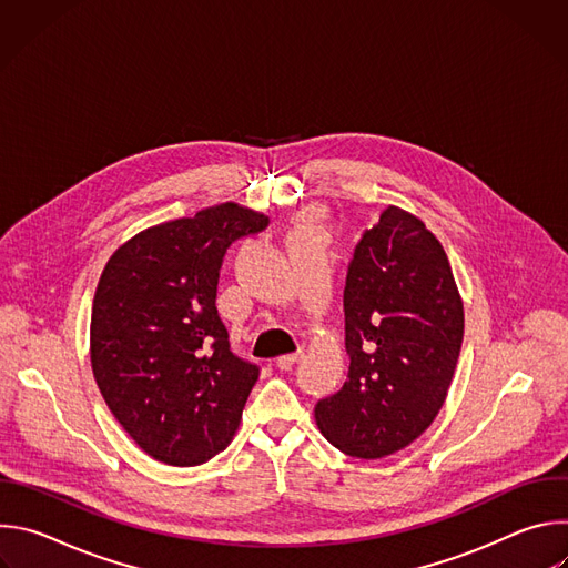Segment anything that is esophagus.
I'll return each instance as SVG.
<instances>
[{
	"label": "esophagus",
	"mask_w": 568,
	"mask_h": 568,
	"mask_svg": "<svg viewBox=\"0 0 568 568\" xmlns=\"http://www.w3.org/2000/svg\"><path fill=\"white\" fill-rule=\"evenodd\" d=\"M303 359V353H292V355H281L278 359H276V366L281 368V371H290L294 364H298Z\"/></svg>",
	"instance_id": "obj_1"
}]
</instances>
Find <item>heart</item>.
Masks as SVG:
<instances>
[{
  "mask_svg": "<svg viewBox=\"0 0 568 568\" xmlns=\"http://www.w3.org/2000/svg\"><path fill=\"white\" fill-rule=\"evenodd\" d=\"M305 220H310V215H305Z\"/></svg>",
  "mask_w": 568,
  "mask_h": 568,
  "instance_id": "1",
  "label": "heart"
}]
</instances>
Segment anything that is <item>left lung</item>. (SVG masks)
Segmentation results:
<instances>
[{
	"mask_svg": "<svg viewBox=\"0 0 568 568\" xmlns=\"http://www.w3.org/2000/svg\"><path fill=\"white\" fill-rule=\"evenodd\" d=\"M348 379L314 420L337 449L384 458L427 432L456 371L465 312L427 224L388 206L357 242L344 290Z\"/></svg>",
	"mask_w": 568,
	"mask_h": 568,
	"instance_id": "obj_1",
	"label": "left lung"
}]
</instances>
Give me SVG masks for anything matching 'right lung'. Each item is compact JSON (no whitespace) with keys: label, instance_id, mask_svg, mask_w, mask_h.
Wrapping results in <instances>:
<instances>
[{"label":"right lung","instance_id":"1","mask_svg":"<svg viewBox=\"0 0 568 568\" xmlns=\"http://www.w3.org/2000/svg\"><path fill=\"white\" fill-rule=\"evenodd\" d=\"M267 215L222 202L148 226L110 256L92 303L90 359L114 418L154 460L193 467L226 449L258 368L229 351L220 263Z\"/></svg>","mask_w":568,"mask_h":568}]
</instances>
